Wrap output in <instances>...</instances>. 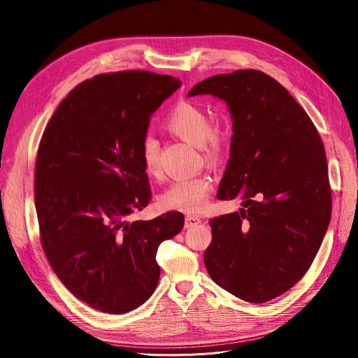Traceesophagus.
<instances>
[{"label":"esophagus","instance_id":"1","mask_svg":"<svg viewBox=\"0 0 358 358\" xmlns=\"http://www.w3.org/2000/svg\"><path fill=\"white\" fill-rule=\"evenodd\" d=\"M201 220L199 216H194V215H187L185 216V228H190V227H194L197 224H200Z\"/></svg>","mask_w":358,"mask_h":358}]
</instances>
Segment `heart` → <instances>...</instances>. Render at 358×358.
<instances>
[{
  "mask_svg": "<svg viewBox=\"0 0 358 358\" xmlns=\"http://www.w3.org/2000/svg\"><path fill=\"white\" fill-rule=\"evenodd\" d=\"M164 127L182 141L197 145L201 157L206 161H217L225 153L229 136L221 124H210L209 114L196 103L180 101L166 114ZM138 155L145 173L158 176L159 173V145L152 136H145L138 146ZM212 192L209 176H193L171 182L161 193L159 203L169 210L196 213L208 203Z\"/></svg>",
  "mask_w": 358,
  "mask_h": 358,
  "instance_id": "1",
  "label": "heart"
}]
</instances>
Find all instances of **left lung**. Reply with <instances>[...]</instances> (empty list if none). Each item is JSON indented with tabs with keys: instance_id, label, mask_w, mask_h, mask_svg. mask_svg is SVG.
<instances>
[{
	"instance_id": "left-lung-1",
	"label": "left lung",
	"mask_w": 358,
	"mask_h": 358,
	"mask_svg": "<svg viewBox=\"0 0 358 358\" xmlns=\"http://www.w3.org/2000/svg\"><path fill=\"white\" fill-rule=\"evenodd\" d=\"M224 99L232 118L231 152L217 199L240 212L210 220L205 266L213 281L248 303H266L312 266L332 213L328 162L307 113L259 70L216 74L189 96Z\"/></svg>"
}]
</instances>
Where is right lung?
Listing matches in <instances>:
<instances>
[{
    "label": "right lung",
    "instance_id": "right-lung-1",
    "mask_svg": "<svg viewBox=\"0 0 358 358\" xmlns=\"http://www.w3.org/2000/svg\"><path fill=\"white\" fill-rule=\"evenodd\" d=\"M152 71H118L77 85L42 134L35 165L41 244L59 281L103 313L142 306L159 281L157 252L182 229L173 210L130 221L152 199L138 146L150 115L180 87Z\"/></svg>",
    "mask_w": 358,
    "mask_h": 358
}]
</instances>
